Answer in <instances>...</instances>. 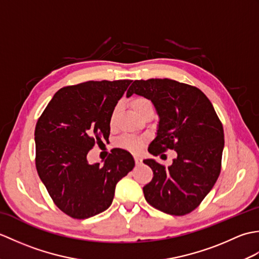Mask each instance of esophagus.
<instances>
[{"instance_id": "34e87169", "label": "esophagus", "mask_w": 259, "mask_h": 259, "mask_svg": "<svg viewBox=\"0 0 259 259\" xmlns=\"http://www.w3.org/2000/svg\"><path fill=\"white\" fill-rule=\"evenodd\" d=\"M134 158H135L136 164H140V163H142V158H141L140 156H137V155H136Z\"/></svg>"}]
</instances>
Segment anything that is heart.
Listing matches in <instances>:
<instances>
[{
	"label": "heart",
	"instance_id": "b5f03b06",
	"mask_svg": "<svg viewBox=\"0 0 259 259\" xmlns=\"http://www.w3.org/2000/svg\"><path fill=\"white\" fill-rule=\"evenodd\" d=\"M131 108L134 109V111L137 114L141 117V115L144 114L148 109H152V104L146 98H135L134 100L131 101ZM117 114H118V108H114L112 110L111 115H110V125L111 126H113L115 123ZM142 144H144V139L138 138V137H134V136H125L118 141V145L120 147H122L124 149H128L130 151H138Z\"/></svg>",
	"mask_w": 259,
	"mask_h": 259
}]
</instances>
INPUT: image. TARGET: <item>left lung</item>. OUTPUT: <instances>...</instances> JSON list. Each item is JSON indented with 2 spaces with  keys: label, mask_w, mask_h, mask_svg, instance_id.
Listing matches in <instances>:
<instances>
[{
  "label": "left lung",
  "mask_w": 259,
  "mask_h": 259,
  "mask_svg": "<svg viewBox=\"0 0 259 259\" xmlns=\"http://www.w3.org/2000/svg\"><path fill=\"white\" fill-rule=\"evenodd\" d=\"M152 102L159 117L157 134L148 151L177 152L166 168L145 159L153 171L144 187L146 200L166 213L191 212L216 184L221 174L224 129L211 102L196 87L170 79L136 80L126 91Z\"/></svg>",
  "instance_id": "8db88e82"
}]
</instances>
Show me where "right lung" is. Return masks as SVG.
Returning a JSON list of instances; mask_svg holds the SVG:
<instances>
[{
	"instance_id": "right-lung-1",
	"label": "right lung",
	"mask_w": 259,
	"mask_h": 259,
	"mask_svg": "<svg viewBox=\"0 0 259 259\" xmlns=\"http://www.w3.org/2000/svg\"><path fill=\"white\" fill-rule=\"evenodd\" d=\"M133 80L88 81L60 89L34 133L35 166L54 203L68 216L85 219L112 203L115 186L135 167L123 149L111 150L103 164L88 152L110 135V115Z\"/></svg>"
}]
</instances>
